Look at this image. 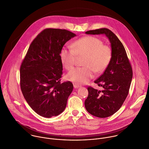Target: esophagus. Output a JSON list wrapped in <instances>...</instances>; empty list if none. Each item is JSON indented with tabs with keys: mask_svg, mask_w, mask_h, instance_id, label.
Returning a JSON list of instances; mask_svg holds the SVG:
<instances>
[{
	"mask_svg": "<svg viewBox=\"0 0 149 149\" xmlns=\"http://www.w3.org/2000/svg\"><path fill=\"white\" fill-rule=\"evenodd\" d=\"M81 86L80 85H78V84H74V88H79Z\"/></svg>",
	"mask_w": 149,
	"mask_h": 149,
	"instance_id": "esophagus-1",
	"label": "esophagus"
}]
</instances>
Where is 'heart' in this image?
<instances>
[{
  "instance_id": "1",
  "label": "heart",
  "mask_w": 149,
  "mask_h": 149,
  "mask_svg": "<svg viewBox=\"0 0 149 149\" xmlns=\"http://www.w3.org/2000/svg\"><path fill=\"white\" fill-rule=\"evenodd\" d=\"M60 57L67 70L73 68L78 57H85L84 67H77L67 75L69 81L77 84L88 83L95 75V72L102 73L109 65L113 57L111 47L104 45L99 38L88 36L75 40L72 48L64 46L60 53Z\"/></svg>"
}]
</instances>
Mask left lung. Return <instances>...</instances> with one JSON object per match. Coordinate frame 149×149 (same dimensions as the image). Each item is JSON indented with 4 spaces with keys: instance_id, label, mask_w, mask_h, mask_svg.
Here are the masks:
<instances>
[{
    "instance_id": "1",
    "label": "left lung",
    "mask_w": 149,
    "mask_h": 149,
    "mask_svg": "<svg viewBox=\"0 0 149 149\" xmlns=\"http://www.w3.org/2000/svg\"><path fill=\"white\" fill-rule=\"evenodd\" d=\"M86 33L105 34L110 41L113 50L109 65L94 81L102 90L89 86L88 96L85 101L89 113L99 118H106L116 113L125 100L132 79V68L124 45L111 30L104 28L90 30Z\"/></svg>"
}]
</instances>
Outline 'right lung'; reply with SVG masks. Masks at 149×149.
Returning a JSON list of instances; mask_svg holds the SVG:
<instances>
[{
  "label": "right lung",
  "instance_id": "right-lung-1",
  "mask_svg": "<svg viewBox=\"0 0 149 149\" xmlns=\"http://www.w3.org/2000/svg\"><path fill=\"white\" fill-rule=\"evenodd\" d=\"M76 35L66 29L46 28L31 43L20 66V88L32 109L40 116H57L65 109L73 90L70 81L61 83L60 57L64 44Z\"/></svg>",
  "mask_w": 149,
  "mask_h": 149
}]
</instances>
